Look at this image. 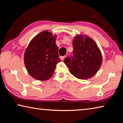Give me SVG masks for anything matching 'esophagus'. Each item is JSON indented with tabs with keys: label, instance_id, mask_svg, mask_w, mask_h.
Here are the masks:
<instances>
[{
	"label": "esophagus",
	"instance_id": "34e87169",
	"mask_svg": "<svg viewBox=\"0 0 123 123\" xmlns=\"http://www.w3.org/2000/svg\"><path fill=\"white\" fill-rule=\"evenodd\" d=\"M66 57V56H62V57H61V59L62 60H63L64 59H65Z\"/></svg>",
	"mask_w": 123,
	"mask_h": 123
}]
</instances>
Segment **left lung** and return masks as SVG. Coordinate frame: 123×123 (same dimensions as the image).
Segmentation results:
<instances>
[{
	"instance_id": "8db88e82",
	"label": "left lung",
	"mask_w": 123,
	"mask_h": 123,
	"mask_svg": "<svg viewBox=\"0 0 123 123\" xmlns=\"http://www.w3.org/2000/svg\"><path fill=\"white\" fill-rule=\"evenodd\" d=\"M73 56L64 59L70 73L85 80L97 73L102 63V55L95 42L88 36L77 35L73 42Z\"/></svg>"
}]
</instances>
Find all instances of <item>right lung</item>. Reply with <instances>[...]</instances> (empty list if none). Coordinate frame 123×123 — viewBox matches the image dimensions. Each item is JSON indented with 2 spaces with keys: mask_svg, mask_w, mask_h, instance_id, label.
Wrapping results in <instances>:
<instances>
[{
  "mask_svg": "<svg viewBox=\"0 0 123 123\" xmlns=\"http://www.w3.org/2000/svg\"><path fill=\"white\" fill-rule=\"evenodd\" d=\"M56 36L47 30L39 33L29 43L24 54V64L29 74L44 81L53 75L56 65L61 61L56 44Z\"/></svg>",
  "mask_w": 123,
  "mask_h": 123,
  "instance_id": "obj_1",
  "label": "right lung"
}]
</instances>
